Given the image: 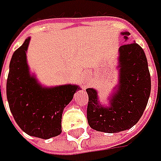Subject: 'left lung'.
Instances as JSON below:
<instances>
[{
  "instance_id": "left-lung-1",
  "label": "left lung",
  "mask_w": 161,
  "mask_h": 161,
  "mask_svg": "<svg viewBox=\"0 0 161 161\" xmlns=\"http://www.w3.org/2000/svg\"><path fill=\"white\" fill-rule=\"evenodd\" d=\"M125 42L130 32L122 31ZM118 82L102 103L99 92L86 90L89 96L87 119L90 127L105 133H117L130 130L143 114L148 104L151 82L148 60L144 51L135 42L119 48Z\"/></svg>"
}]
</instances>
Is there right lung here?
<instances>
[{"mask_svg":"<svg viewBox=\"0 0 161 161\" xmlns=\"http://www.w3.org/2000/svg\"><path fill=\"white\" fill-rule=\"evenodd\" d=\"M31 42L28 37L12 57L6 93L9 107L22 131L32 137L48 140L61 133L64 108L73 99L77 84L45 86L31 72L27 60ZM1 92V89H0Z\"/></svg>","mask_w":161,"mask_h":161,"instance_id":"add662e5","label":"right lung"}]
</instances>
